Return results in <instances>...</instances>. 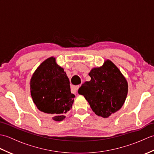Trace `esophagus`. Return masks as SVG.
Listing matches in <instances>:
<instances>
[{"instance_id":"obj_1","label":"esophagus","mask_w":154,"mask_h":154,"mask_svg":"<svg viewBox=\"0 0 154 154\" xmlns=\"http://www.w3.org/2000/svg\"><path fill=\"white\" fill-rule=\"evenodd\" d=\"M79 85H77V86H73L71 87V92L73 93H77V90L79 89Z\"/></svg>"}]
</instances>
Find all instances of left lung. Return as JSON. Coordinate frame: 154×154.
<instances>
[{"mask_svg":"<svg viewBox=\"0 0 154 154\" xmlns=\"http://www.w3.org/2000/svg\"><path fill=\"white\" fill-rule=\"evenodd\" d=\"M91 79L81 86L78 93L89 103L97 115L108 118L122 106L128 94V83L115 65L107 60L100 67L91 69Z\"/></svg>","mask_w":154,"mask_h":154,"instance_id":"8db88e82","label":"left lung"}]
</instances>
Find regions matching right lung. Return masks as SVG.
Returning a JSON list of instances; mask_svg holds the SVG:
<instances>
[{
  "label": "right lung",
  "instance_id": "1",
  "mask_svg": "<svg viewBox=\"0 0 154 154\" xmlns=\"http://www.w3.org/2000/svg\"><path fill=\"white\" fill-rule=\"evenodd\" d=\"M31 96L42 112L55 121L63 120L71 109L75 95L71 93L69 80L55 58H48L35 71L30 80Z\"/></svg>",
  "mask_w": 154,
  "mask_h": 154
}]
</instances>
